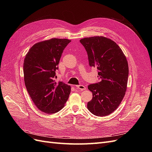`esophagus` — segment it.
Segmentation results:
<instances>
[{"mask_svg":"<svg viewBox=\"0 0 152 152\" xmlns=\"http://www.w3.org/2000/svg\"><path fill=\"white\" fill-rule=\"evenodd\" d=\"M76 87L78 89H80L81 91H83V90H86V87L84 86V85H77L76 86Z\"/></svg>","mask_w":152,"mask_h":152,"instance_id":"34e87169","label":"esophagus"}]
</instances>
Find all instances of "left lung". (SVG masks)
<instances>
[{
	"label": "left lung",
	"mask_w": 152,
	"mask_h": 152,
	"mask_svg": "<svg viewBox=\"0 0 152 152\" xmlns=\"http://www.w3.org/2000/svg\"><path fill=\"white\" fill-rule=\"evenodd\" d=\"M87 53L89 66L97 68L100 82L88 86L93 98L87 108L94 115L107 116L113 112L123 99L127 89L129 67L120 47L104 37L80 40Z\"/></svg>",
	"instance_id": "left-lung-1"
}]
</instances>
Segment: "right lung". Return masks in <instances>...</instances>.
<instances>
[{
	"label": "right lung",
	"mask_w": 152,
	"mask_h": 152,
	"mask_svg": "<svg viewBox=\"0 0 152 152\" xmlns=\"http://www.w3.org/2000/svg\"><path fill=\"white\" fill-rule=\"evenodd\" d=\"M71 40L51 39L35 44L26 54L23 63L24 80L33 102L41 111L54 113L65 106L71 87L56 82V72L63 50Z\"/></svg>",
	"instance_id": "add662e5"
}]
</instances>
